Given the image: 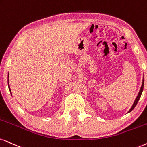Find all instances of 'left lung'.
I'll return each mask as SVG.
<instances>
[{
    "label": "left lung",
    "instance_id": "obj_1",
    "mask_svg": "<svg viewBox=\"0 0 147 147\" xmlns=\"http://www.w3.org/2000/svg\"><path fill=\"white\" fill-rule=\"evenodd\" d=\"M144 77H143V80H142V85H141L140 90V91H139V93H138V96H137L136 98V100H135L134 102V104H133L132 107H131V108L130 109H129V111H128L127 113H129V112H131V111H132L134 109L135 107H136V105H137V103H138V100H140V96H141V95H142V91H143V88H144Z\"/></svg>",
    "mask_w": 147,
    "mask_h": 147
}]
</instances>
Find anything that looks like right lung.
I'll use <instances>...</instances> for the list:
<instances>
[{
    "label": "right lung",
    "instance_id": "add662e5",
    "mask_svg": "<svg viewBox=\"0 0 147 147\" xmlns=\"http://www.w3.org/2000/svg\"><path fill=\"white\" fill-rule=\"evenodd\" d=\"M8 79H9V75H8ZM8 83H9V79H8ZM9 86V90H10V92H11V90H10V87H9V85H8Z\"/></svg>",
    "mask_w": 147,
    "mask_h": 147
}]
</instances>
